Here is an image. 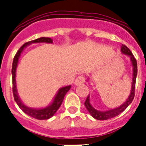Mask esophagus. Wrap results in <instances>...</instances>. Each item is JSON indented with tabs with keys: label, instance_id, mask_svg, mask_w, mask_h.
<instances>
[{
	"label": "esophagus",
	"instance_id": "esophagus-1",
	"mask_svg": "<svg viewBox=\"0 0 146 146\" xmlns=\"http://www.w3.org/2000/svg\"><path fill=\"white\" fill-rule=\"evenodd\" d=\"M85 81H86V79H85L84 76H78V77H77V78H76L74 84L76 85H79V84H84Z\"/></svg>",
	"mask_w": 146,
	"mask_h": 146
}]
</instances>
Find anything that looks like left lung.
I'll return each instance as SVG.
<instances>
[{
  "label": "left lung",
  "mask_w": 146,
  "mask_h": 146,
  "mask_svg": "<svg viewBox=\"0 0 146 146\" xmlns=\"http://www.w3.org/2000/svg\"><path fill=\"white\" fill-rule=\"evenodd\" d=\"M121 52H122V54L128 55L129 58H130L131 62H132V70H133L132 76H133V77H132V84L130 94H129V98L127 99V100L123 104L121 105L120 106H119L116 108L111 109V110H109V111H98V110H96L95 108H94L92 106V105L90 104V102H89V95H88L86 101L84 102L85 107L86 108L87 111H89V113L91 114L93 118H94L95 119H98V120H107V119L113 118L115 116H116V115H119L120 113H121L129 106V104H131V102H132V100L134 99V97H135V81H136V77H137V61H136V59L135 58V57H134V55L131 52V51L125 45L122 44L121 48Z\"/></svg>",
  "instance_id": "8db88e82"
}]
</instances>
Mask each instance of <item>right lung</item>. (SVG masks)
Segmentation results:
<instances>
[{"instance_id":"right-lung-1","label":"right lung","mask_w":146,"mask_h":146,"mask_svg":"<svg viewBox=\"0 0 146 146\" xmlns=\"http://www.w3.org/2000/svg\"><path fill=\"white\" fill-rule=\"evenodd\" d=\"M35 43H49V44H52L53 40L51 39L50 38H45L42 37L39 38L35 40H31L25 43V44L20 47L19 50L17 51L16 55L14 56V60H13V64H12V69H11V73H12V84H13V95H14V100L16 101L17 104L19 107V108L22 110L27 115H30L31 117L34 118V119H38V120H44V119H48L52 116H53L54 114L57 112V111L59 109V108L61 106L62 102L63 101L64 97L66 94V93L70 90L71 86H65L61 89H59L58 92L57 93L56 96H55L53 102L50 106H47V107L44 108L40 109H34L29 108L24 105V103L21 101L20 98H19V95H18L17 90V84H16V70H17V67L18 65V62H19V58L20 57L21 53L22 51L24 50V48L27 46V45H30L31 44H35Z\"/></svg>"}]
</instances>
